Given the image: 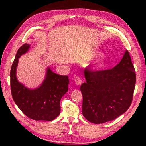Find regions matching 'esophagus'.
I'll return each instance as SVG.
<instances>
[{
  "instance_id": "34e87169",
  "label": "esophagus",
  "mask_w": 146,
  "mask_h": 146,
  "mask_svg": "<svg viewBox=\"0 0 146 146\" xmlns=\"http://www.w3.org/2000/svg\"><path fill=\"white\" fill-rule=\"evenodd\" d=\"M75 82L77 85H81V84H82V79L79 76L76 77V78H75Z\"/></svg>"
}]
</instances>
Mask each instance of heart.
I'll use <instances>...</instances> for the list:
<instances>
[{
  "label": "heart",
  "instance_id": "b5f03b06",
  "mask_svg": "<svg viewBox=\"0 0 146 146\" xmlns=\"http://www.w3.org/2000/svg\"><path fill=\"white\" fill-rule=\"evenodd\" d=\"M103 66H104V61L101 58L98 59V60H96L95 61V63H94V67L95 68H100Z\"/></svg>",
  "mask_w": 146,
  "mask_h": 146
}]
</instances>
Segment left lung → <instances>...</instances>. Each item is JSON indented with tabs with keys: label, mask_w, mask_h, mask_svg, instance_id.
<instances>
[{
	"label": "left lung",
	"mask_w": 146,
	"mask_h": 146,
	"mask_svg": "<svg viewBox=\"0 0 146 146\" xmlns=\"http://www.w3.org/2000/svg\"><path fill=\"white\" fill-rule=\"evenodd\" d=\"M80 86L82 113L89 122L100 124L113 120L128 110L132 103L136 75L128 51L111 70L87 71Z\"/></svg>",
	"instance_id": "8db88e82"
}]
</instances>
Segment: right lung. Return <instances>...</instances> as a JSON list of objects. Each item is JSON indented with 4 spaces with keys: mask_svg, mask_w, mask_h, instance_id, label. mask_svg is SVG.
Listing matches in <instances>:
<instances>
[{
    "mask_svg": "<svg viewBox=\"0 0 146 146\" xmlns=\"http://www.w3.org/2000/svg\"><path fill=\"white\" fill-rule=\"evenodd\" d=\"M31 44H24L18 49L12 63L11 76L12 96L23 113L35 120L52 121L60 113V100L68 91V76L59 75L47 68L44 81L38 88H27L18 81L16 70L19 58L29 51Z\"/></svg>",
    "mask_w": 146,
    "mask_h": 146,
    "instance_id": "obj_1",
    "label": "right lung"
}]
</instances>
